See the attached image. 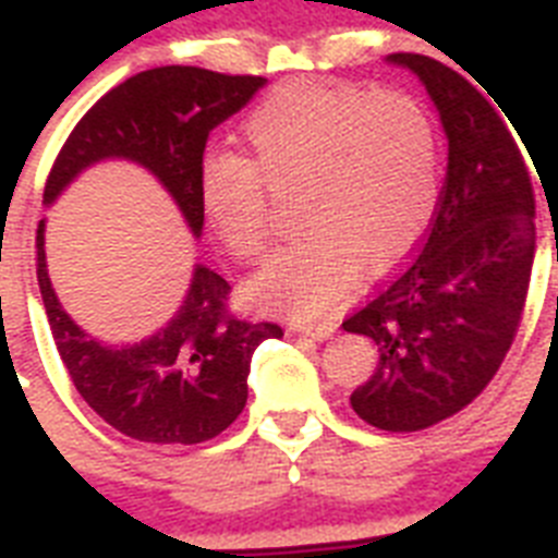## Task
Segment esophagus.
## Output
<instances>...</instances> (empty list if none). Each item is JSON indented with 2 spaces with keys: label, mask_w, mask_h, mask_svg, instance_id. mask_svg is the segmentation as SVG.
I'll return each mask as SVG.
<instances>
[{
  "label": "esophagus",
  "mask_w": 558,
  "mask_h": 558,
  "mask_svg": "<svg viewBox=\"0 0 558 558\" xmlns=\"http://www.w3.org/2000/svg\"><path fill=\"white\" fill-rule=\"evenodd\" d=\"M298 331L312 339H328L333 333V326L331 323H303V326H298Z\"/></svg>",
  "instance_id": "34e87169"
}]
</instances>
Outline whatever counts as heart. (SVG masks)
Returning <instances> with one entry per match:
<instances>
[{"label": "heart", "instance_id": "obj_1", "mask_svg": "<svg viewBox=\"0 0 558 558\" xmlns=\"http://www.w3.org/2000/svg\"><path fill=\"white\" fill-rule=\"evenodd\" d=\"M250 159L210 154L202 202L241 260L272 246V196L294 193L303 227L258 278V292L303 314L348 292L360 258L393 264L424 230L438 193V143L429 114L401 92L292 86L244 123Z\"/></svg>", "mask_w": 558, "mask_h": 558}]
</instances>
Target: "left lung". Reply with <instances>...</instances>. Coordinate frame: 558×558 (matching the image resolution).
<instances>
[{
	"label": "left lung",
	"mask_w": 558,
	"mask_h": 558,
	"mask_svg": "<svg viewBox=\"0 0 558 558\" xmlns=\"http://www.w3.org/2000/svg\"><path fill=\"white\" fill-rule=\"evenodd\" d=\"M390 61L413 70L438 106L447 179L418 255L342 328L379 348L373 376L351 393L356 415L418 433L472 404L500 371L525 312L536 202L520 145L477 86L418 52Z\"/></svg>",
	"instance_id": "obj_1"
}]
</instances>
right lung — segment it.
Here are the masks:
<instances>
[{
  "mask_svg": "<svg viewBox=\"0 0 558 558\" xmlns=\"http://www.w3.org/2000/svg\"><path fill=\"white\" fill-rule=\"evenodd\" d=\"M266 84L202 66H157L106 92L70 132L50 168V205L86 165L125 157L145 165L202 232V165L210 132ZM38 289L58 356L81 399L118 433L145 444H202L225 433L246 404L252 353L280 339L278 323H250L230 306V283L196 266L177 317L132 348H106L66 317L50 286L45 221L36 232Z\"/></svg>",
  "mask_w": 558,
  "mask_h": 558,
  "instance_id": "right-lung-1",
  "label": "right lung"
}]
</instances>
